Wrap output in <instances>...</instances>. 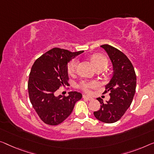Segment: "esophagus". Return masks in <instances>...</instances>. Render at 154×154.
I'll return each instance as SVG.
<instances>
[{"label": "esophagus", "mask_w": 154, "mask_h": 154, "mask_svg": "<svg viewBox=\"0 0 154 154\" xmlns=\"http://www.w3.org/2000/svg\"><path fill=\"white\" fill-rule=\"evenodd\" d=\"M83 98H84V99H86L87 100H89V101L93 100V97H91V96H89V95H83Z\"/></svg>", "instance_id": "34e87169"}]
</instances>
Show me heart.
I'll use <instances>...</instances> for the list:
<instances>
[{"mask_svg": "<svg viewBox=\"0 0 154 154\" xmlns=\"http://www.w3.org/2000/svg\"><path fill=\"white\" fill-rule=\"evenodd\" d=\"M91 61L96 68L99 67L106 68L108 61L106 58L103 55L95 54L91 57ZM78 60L76 59H72L68 65V72L70 75H73L76 72L78 67ZM99 86V83L96 81H90V80H82L78 84V87L82 90L86 92H90L91 89L96 88Z\"/></svg>", "mask_w": 154, "mask_h": 154, "instance_id": "b5f03b06", "label": "heart"}]
</instances>
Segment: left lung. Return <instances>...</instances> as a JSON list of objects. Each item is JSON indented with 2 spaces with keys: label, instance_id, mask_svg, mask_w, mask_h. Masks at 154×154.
<instances>
[{
  "label": "left lung",
  "instance_id": "1",
  "mask_svg": "<svg viewBox=\"0 0 154 154\" xmlns=\"http://www.w3.org/2000/svg\"><path fill=\"white\" fill-rule=\"evenodd\" d=\"M101 47L111 59L113 74L104 92H110V100L104 103L100 97L97 98L100 109L93 114L102 122L113 123L120 120L131 106L136 92V75L131 62L123 52L108 44Z\"/></svg>",
  "mask_w": 154,
  "mask_h": 154
}]
</instances>
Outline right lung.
Returning a JSON list of instances; mask_svg holds the SVG:
<instances>
[{
  "label": "right lung",
  "mask_w": 154,
  "mask_h": 154,
  "mask_svg": "<svg viewBox=\"0 0 154 154\" xmlns=\"http://www.w3.org/2000/svg\"><path fill=\"white\" fill-rule=\"evenodd\" d=\"M84 51L72 52L54 48L34 61L29 73L28 93L29 100L43 122L57 125L72 113L75 104L82 95L76 91L68 96H56L59 87L68 85V63Z\"/></svg>",
  "instance_id": "obj_1"
}]
</instances>
